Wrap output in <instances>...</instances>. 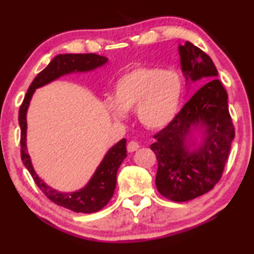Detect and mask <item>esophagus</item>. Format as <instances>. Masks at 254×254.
Listing matches in <instances>:
<instances>
[{"mask_svg":"<svg viewBox=\"0 0 254 254\" xmlns=\"http://www.w3.org/2000/svg\"><path fill=\"white\" fill-rule=\"evenodd\" d=\"M138 148H139V144L137 142H133V140H131V142L127 143V151H129V152L136 151Z\"/></svg>","mask_w":254,"mask_h":254,"instance_id":"esophagus-1","label":"esophagus"}]
</instances>
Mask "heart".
I'll use <instances>...</instances> for the list:
<instances>
[{
	"label": "heart",
	"instance_id": "b5f03b06",
	"mask_svg": "<svg viewBox=\"0 0 254 254\" xmlns=\"http://www.w3.org/2000/svg\"><path fill=\"white\" fill-rule=\"evenodd\" d=\"M182 93V81L177 73L138 66L119 77L114 87V98L106 102V106L116 119H123L124 111L135 109L140 124L158 130L176 117Z\"/></svg>",
	"mask_w": 254,
	"mask_h": 254
}]
</instances>
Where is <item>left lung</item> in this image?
Masks as SVG:
<instances>
[{"label": "left lung", "instance_id": "obj_1", "mask_svg": "<svg viewBox=\"0 0 254 254\" xmlns=\"http://www.w3.org/2000/svg\"><path fill=\"white\" fill-rule=\"evenodd\" d=\"M179 53L186 80L206 84L185 104L172 123L154 136L156 142L150 148L158 162L157 190L169 200L185 202L208 193L221 179L234 127L227 92L212 59L189 41L179 46ZM195 128L204 131L198 146L191 137Z\"/></svg>", "mask_w": 254, "mask_h": 254}]
</instances>
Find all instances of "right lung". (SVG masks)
<instances>
[{
    "label": "right lung",
    "mask_w": 254,
    "mask_h": 254,
    "mask_svg": "<svg viewBox=\"0 0 254 254\" xmlns=\"http://www.w3.org/2000/svg\"><path fill=\"white\" fill-rule=\"evenodd\" d=\"M108 58L98 56L94 53L87 54H59L48 64L45 69L36 75L34 80L27 91L19 111V124L21 127V158L24 167L28 169L36 186L40 190L47 196L52 202L71 209L75 213H94L105 207L110 198L114 196V191L117 182V172L122 162L127 157V139L123 138L112 146L106 152L103 161L94 172L93 176L85 186L72 193H61L50 186H47L38 176L33 168L29 154L27 151L26 135H27V110L30 99L36 88L45 86L48 82L56 80L69 73L90 72L98 67L105 65Z\"/></svg>",
    "instance_id": "1"
}]
</instances>
